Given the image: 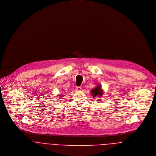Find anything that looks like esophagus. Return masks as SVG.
I'll return each mask as SVG.
<instances>
[{"label":"esophagus","instance_id":"esophagus-1","mask_svg":"<svg viewBox=\"0 0 156 156\" xmlns=\"http://www.w3.org/2000/svg\"><path fill=\"white\" fill-rule=\"evenodd\" d=\"M81 90H82V88H81L80 87H76V88H75V90H76V91H80Z\"/></svg>","mask_w":156,"mask_h":156}]
</instances>
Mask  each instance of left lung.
I'll return each mask as SVG.
<instances>
[{
	"instance_id": "8db88e82",
	"label": "left lung",
	"mask_w": 156,
	"mask_h": 156,
	"mask_svg": "<svg viewBox=\"0 0 156 156\" xmlns=\"http://www.w3.org/2000/svg\"><path fill=\"white\" fill-rule=\"evenodd\" d=\"M93 97V98H94L95 97H103V90L101 88V85H100V83H97L96 87H95L94 88L92 89L90 92ZM98 101H100V99H98V100H97Z\"/></svg>"
}]
</instances>
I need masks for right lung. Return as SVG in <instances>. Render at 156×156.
<instances>
[{
	"mask_svg": "<svg viewBox=\"0 0 156 156\" xmlns=\"http://www.w3.org/2000/svg\"><path fill=\"white\" fill-rule=\"evenodd\" d=\"M62 97V95H60V97Z\"/></svg>",
	"mask_w": 156,
	"mask_h": 156,
	"instance_id": "add662e5",
	"label": "right lung"
}]
</instances>
